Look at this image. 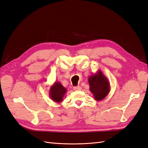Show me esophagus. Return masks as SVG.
I'll use <instances>...</instances> for the list:
<instances>
[{"label":"esophagus","mask_w":148,"mask_h":148,"mask_svg":"<svg viewBox=\"0 0 148 148\" xmlns=\"http://www.w3.org/2000/svg\"><path fill=\"white\" fill-rule=\"evenodd\" d=\"M74 90H81V88L80 86H75L73 88Z\"/></svg>","instance_id":"esophagus-1"}]
</instances>
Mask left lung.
Listing matches in <instances>:
<instances>
[{"label": "left lung", "instance_id": "left-lung-1", "mask_svg": "<svg viewBox=\"0 0 148 148\" xmlns=\"http://www.w3.org/2000/svg\"><path fill=\"white\" fill-rule=\"evenodd\" d=\"M88 82L90 91L96 101H102L110 91V83L101 70H98L96 73L90 75Z\"/></svg>", "mask_w": 148, "mask_h": 148}]
</instances>
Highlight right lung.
I'll use <instances>...</instances> for the list:
<instances>
[{
  "label": "right lung",
  "mask_w": 148,
  "mask_h": 148,
  "mask_svg": "<svg viewBox=\"0 0 148 148\" xmlns=\"http://www.w3.org/2000/svg\"><path fill=\"white\" fill-rule=\"evenodd\" d=\"M67 92V89L61 84L60 82H55L49 89V97L57 103H61Z\"/></svg>",
  "instance_id": "1"
}]
</instances>
